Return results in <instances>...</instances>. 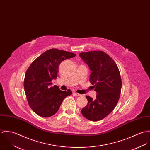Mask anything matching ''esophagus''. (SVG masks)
<instances>
[{
  "label": "esophagus",
  "instance_id": "34e87169",
  "mask_svg": "<svg viewBox=\"0 0 150 150\" xmlns=\"http://www.w3.org/2000/svg\"><path fill=\"white\" fill-rule=\"evenodd\" d=\"M74 95L75 96H81V94H79V93H77V92H74Z\"/></svg>",
  "mask_w": 150,
  "mask_h": 150
}]
</instances>
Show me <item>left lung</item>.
Segmentation results:
<instances>
[{
	"label": "left lung",
	"mask_w": 150,
	"mask_h": 150,
	"mask_svg": "<svg viewBox=\"0 0 150 150\" xmlns=\"http://www.w3.org/2000/svg\"><path fill=\"white\" fill-rule=\"evenodd\" d=\"M79 55L92 71L89 81L97 93L95 99L86 96L88 104L81 113L86 119L98 121L107 116L118 102L122 87L120 71L114 60L103 51L84 52Z\"/></svg>",
	"instance_id": "left-lung-1"
}]
</instances>
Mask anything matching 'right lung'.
Returning <instances> with one entry per match:
<instances>
[{
  "label": "right lung",
  "mask_w": 150,
  "mask_h": 150,
  "mask_svg": "<svg viewBox=\"0 0 150 150\" xmlns=\"http://www.w3.org/2000/svg\"><path fill=\"white\" fill-rule=\"evenodd\" d=\"M76 55L52 48L38 57L27 69L23 86L28 104L32 110L42 117H50L59 110L64 98L72 94L71 90L61 91L58 86H50L56 79L59 66L65 59Z\"/></svg>",
  "instance_id": "add662e5"
}]
</instances>
